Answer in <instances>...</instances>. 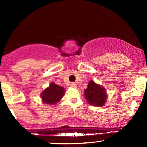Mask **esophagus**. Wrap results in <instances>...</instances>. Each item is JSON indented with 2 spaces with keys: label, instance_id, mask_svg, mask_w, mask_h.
<instances>
[{
  "label": "esophagus",
  "instance_id": "obj_1",
  "mask_svg": "<svg viewBox=\"0 0 147 147\" xmlns=\"http://www.w3.org/2000/svg\"><path fill=\"white\" fill-rule=\"evenodd\" d=\"M70 86H71V87L74 88H75L77 87V85H76V84L74 83V82H71V83L70 84Z\"/></svg>",
  "mask_w": 147,
  "mask_h": 147
}]
</instances>
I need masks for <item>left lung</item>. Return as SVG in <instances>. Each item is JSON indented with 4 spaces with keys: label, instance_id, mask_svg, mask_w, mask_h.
Returning <instances> with one entry per match:
<instances>
[{
    "label": "left lung",
    "instance_id": "obj_1",
    "mask_svg": "<svg viewBox=\"0 0 147 147\" xmlns=\"http://www.w3.org/2000/svg\"><path fill=\"white\" fill-rule=\"evenodd\" d=\"M84 94L88 104L94 107H103L108 98L106 88L92 80L88 82Z\"/></svg>",
    "mask_w": 147,
    "mask_h": 147
}]
</instances>
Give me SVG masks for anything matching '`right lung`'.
Segmentation results:
<instances>
[{
	"instance_id": "obj_1",
	"label": "right lung",
	"mask_w": 147,
	"mask_h": 147,
	"mask_svg": "<svg viewBox=\"0 0 147 147\" xmlns=\"http://www.w3.org/2000/svg\"><path fill=\"white\" fill-rule=\"evenodd\" d=\"M65 93V90L63 86L51 82L49 87L43 90L40 96L42 103L48 105H55L61 100Z\"/></svg>"
}]
</instances>
